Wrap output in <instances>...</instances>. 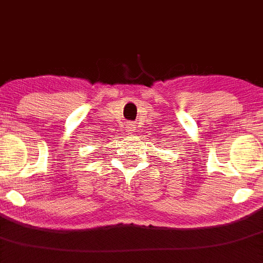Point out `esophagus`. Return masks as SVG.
Returning a JSON list of instances; mask_svg holds the SVG:
<instances>
[{
	"instance_id": "34e87169",
	"label": "esophagus",
	"mask_w": 263,
	"mask_h": 263,
	"mask_svg": "<svg viewBox=\"0 0 263 263\" xmlns=\"http://www.w3.org/2000/svg\"><path fill=\"white\" fill-rule=\"evenodd\" d=\"M136 128H137L136 122H128L127 125H126V131H127V134H132V132L136 131Z\"/></svg>"
}]
</instances>
